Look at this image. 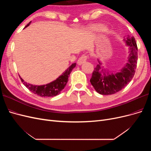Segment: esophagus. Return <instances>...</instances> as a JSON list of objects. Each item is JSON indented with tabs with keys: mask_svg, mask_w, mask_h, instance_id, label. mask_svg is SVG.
Listing matches in <instances>:
<instances>
[{
	"mask_svg": "<svg viewBox=\"0 0 151 151\" xmlns=\"http://www.w3.org/2000/svg\"><path fill=\"white\" fill-rule=\"evenodd\" d=\"M88 58V55H82L78 59V60H77V64L79 65H82L83 63H84L86 62Z\"/></svg>",
	"mask_w": 151,
	"mask_h": 151,
	"instance_id": "obj_1",
	"label": "esophagus"
}]
</instances>
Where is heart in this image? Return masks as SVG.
<instances>
[{
  "label": "heart",
  "instance_id": "heart-1",
  "mask_svg": "<svg viewBox=\"0 0 151 151\" xmlns=\"http://www.w3.org/2000/svg\"><path fill=\"white\" fill-rule=\"evenodd\" d=\"M95 29L96 30H100V31H103L104 30V28L102 26H96L95 27Z\"/></svg>",
  "mask_w": 151,
  "mask_h": 151
}]
</instances>
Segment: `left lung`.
I'll use <instances>...</instances> for the list:
<instances>
[{
	"instance_id": "left-lung-1",
	"label": "left lung",
	"mask_w": 151,
	"mask_h": 151,
	"mask_svg": "<svg viewBox=\"0 0 151 151\" xmlns=\"http://www.w3.org/2000/svg\"><path fill=\"white\" fill-rule=\"evenodd\" d=\"M123 42L129 47L128 62L118 72L105 70L102 62L98 58V63L94 68L90 82L96 92L102 95L116 93L132 81L137 63V46L134 36L128 35Z\"/></svg>"
}]
</instances>
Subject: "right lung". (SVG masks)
<instances>
[{"instance_id": "1", "label": "right lung", "mask_w": 151, "mask_h": 151, "mask_svg": "<svg viewBox=\"0 0 151 151\" xmlns=\"http://www.w3.org/2000/svg\"><path fill=\"white\" fill-rule=\"evenodd\" d=\"M31 21H30L29 23L27 24L25 28L29 26ZM76 65V63H74L68 67L65 71L62 73V75L59 76L57 79L55 81L51 82L48 84H44V85H33L29 83H27L23 79H22L20 77V79L22 81L23 84L28 88L32 93H33L35 94H37L40 96L42 97H53L55 96L58 95L61 93V91L64 89L65 87L68 77L70 76V72H72V69L74 68Z\"/></svg>"}]
</instances>
